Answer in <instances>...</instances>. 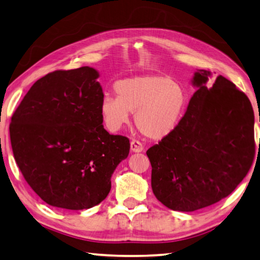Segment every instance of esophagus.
<instances>
[{
	"label": "esophagus",
	"mask_w": 260,
	"mask_h": 260,
	"mask_svg": "<svg viewBox=\"0 0 260 260\" xmlns=\"http://www.w3.org/2000/svg\"><path fill=\"white\" fill-rule=\"evenodd\" d=\"M143 145L140 141H136V140H132L131 141V151L132 152H135V153H139V152L143 151Z\"/></svg>",
	"instance_id": "obj_1"
}]
</instances>
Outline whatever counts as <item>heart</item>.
I'll return each instance as SVG.
<instances>
[{
    "mask_svg": "<svg viewBox=\"0 0 260 260\" xmlns=\"http://www.w3.org/2000/svg\"><path fill=\"white\" fill-rule=\"evenodd\" d=\"M117 96L105 95L100 111L110 131H118L135 114L137 128L145 137L161 140L174 132L184 114L187 95L169 75L146 74L118 81Z\"/></svg>",
    "mask_w": 260,
    "mask_h": 260,
    "instance_id": "heart-1",
    "label": "heart"
}]
</instances>
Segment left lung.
Here are the masks:
<instances>
[{
  "label": "left lung",
  "instance_id": "1",
  "mask_svg": "<svg viewBox=\"0 0 260 260\" xmlns=\"http://www.w3.org/2000/svg\"><path fill=\"white\" fill-rule=\"evenodd\" d=\"M198 70L187 110L172 133L146 151L155 197L174 211L194 212L229 196L255 157V117L248 96L218 75Z\"/></svg>",
  "mask_w": 260,
  "mask_h": 260
}]
</instances>
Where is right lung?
I'll list each match as a JSON object with an SVG mask.
<instances>
[{
	"instance_id": "add662e5",
	"label": "right lung",
	"mask_w": 260,
	"mask_h": 260,
	"mask_svg": "<svg viewBox=\"0 0 260 260\" xmlns=\"http://www.w3.org/2000/svg\"><path fill=\"white\" fill-rule=\"evenodd\" d=\"M98 76L89 66L54 71L30 88L12 115L15 162L48 205L74 211L98 205L129 153L126 136L104 128Z\"/></svg>"
}]
</instances>
